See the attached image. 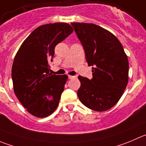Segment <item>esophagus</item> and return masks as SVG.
I'll return each mask as SVG.
<instances>
[{"instance_id": "34e87169", "label": "esophagus", "mask_w": 146, "mask_h": 146, "mask_svg": "<svg viewBox=\"0 0 146 146\" xmlns=\"http://www.w3.org/2000/svg\"><path fill=\"white\" fill-rule=\"evenodd\" d=\"M74 76H71V75H68V78L69 79H73L74 78Z\"/></svg>"}]
</instances>
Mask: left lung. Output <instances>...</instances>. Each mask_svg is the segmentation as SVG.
<instances>
[{
  "label": "left lung",
  "mask_w": 146,
  "mask_h": 146,
  "mask_svg": "<svg viewBox=\"0 0 146 146\" xmlns=\"http://www.w3.org/2000/svg\"><path fill=\"white\" fill-rule=\"evenodd\" d=\"M71 25L82 44L88 66H92L91 80L78 77L79 99L92 110H108L118 102L127 86V55L120 41L106 29L93 23Z\"/></svg>",
  "instance_id": "8db88e82"
}]
</instances>
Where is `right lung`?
Returning <instances> with one entry per match:
<instances>
[{
    "label": "right lung",
    "mask_w": 146,
    "mask_h": 146,
    "mask_svg": "<svg viewBox=\"0 0 146 146\" xmlns=\"http://www.w3.org/2000/svg\"><path fill=\"white\" fill-rule=\"evenodd\" d=\"M73 32L66 23L42 25L19 48L12 66L15 95L26 110L37 117L50 115L59 105L67 75L49 73L55 46Z\"/></svg>",
    "instance_id": "1"
}]
</instances>
